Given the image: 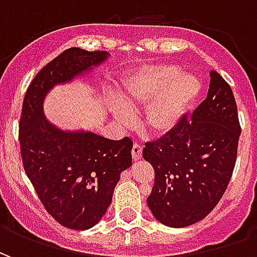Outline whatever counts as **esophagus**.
<instances>
[{
  "label": "esophagus",
  "mask_w": 257,
  "mask_h": 257,
  "mask_svg": "<svg viewBox=\"0 0 257 257\" xmlns=\"http://www.w3.org/2000/svg\"><path fill=\"white\" fill-rule=\"evenodd\" d=\"M132 158H134V161H138L142 158V146L138 143H135L132 147Z\"/></svg>",
  "instance_id": "34e87169"
}]
</instances>
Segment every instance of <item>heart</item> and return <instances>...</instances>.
<instances>
[{
  "label": "heart",
  "mask_w": 257,
  "mask_h": 257,
  "mask_svg": "<svg viewBox=\"0 0 257 257\" xmlns=\"http://www.w3.org/2000/svg\"><path fill=\"white\" fill-rule=\"evenodd\" d=\"M202 90L194 74L180 71L173 64L143 66L125 79L121 88L122 106L114 104L112 115L118 123H132L131 112L147 108L143 126L156 136L169 134L178 126Z\"/></svg>",
  "instance_id": "obj_1"
}]
</instances>
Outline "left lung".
I'll use <instances>...</instances> for the list:
<instances>
[{"label": "left lung", "mask_w": 257, "mask_h": 257, "mask_svg": "<svg viewBox=\"0 0 257 257\" xmlns=\"http://www.w3.org/2000/svg\"><path fill=\"white\" fill-rule=\"evenodd\" d=\"M208 95L191 117L161 139L146 143L143 158L156 171L147 205L168 227L191 226L220 201L237 160L241 126L235 99L220 74L210 71Z\"/></svg>", "instance_id": "1"}]
</instances>
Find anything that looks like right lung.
Instances as JSON below:
<instances>
[{"mask_svg":"<svg viewBox=\"0 0 257 257\" xmlns=\"http://www.w3.org/2000/svg\"><path fill=\"white\" fill-rule=\"evenodd\" d=\"M108 58L106 51L66 49L41 68L23 100L19 140L25 171L45 209L73 230H88L106 215L121 172L132 165L134 143L58 128L44 115V100L56 85L84 77Z\"/></svg>","mask_w":257,"mask_h":257,"instance_id":"right-lung-1","label":"right lung"}]
</instances>
